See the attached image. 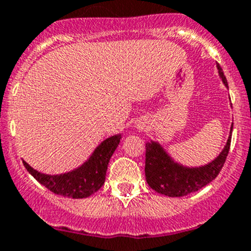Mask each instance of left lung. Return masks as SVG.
Wrapping results in <instances>:
<instances>
[{"label": "left lung", "instance_id": "left-lung-1", "mask_svg": "<svg viewBox=\"0 0 251 251\" xmlns=\"http://www.w3.org/2000/svg\"><path fill=\"white\" fill-rule=\"evenodd\" d=\"M219 75L227 87V81L220 65L216 64ZM232 126L230 128V134ZM231 137L219 156L211 162L199 168H186L177 164L169 156L166 151L157 142H148L145 153V176L149 186L152 190L170 198H180L200 190L213 181L223 169L229 153Z\"/></svg>", "mask_w": 251, "mask_h": 251}]
</instances>
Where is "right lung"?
I'll list each match as a JSON object with an SVG mask.
<instances>
[{
  "label": "right lung",
  "instance_id": "1",
  "mask_svg": "<svg viewBox=\"0 0 251 251\" xmlns=\"http://www.w3.org/2000/svg\"><path fill=\"white\" fill-rule=\"evenodd\" d=\"M120 139L121 134L106 139L80 168L61 175H46L38 173L26 161H24V165L27 171L50 191L65 198H87L101 189L105 182L107 165L120 142Z\"/></svg>",
  "mask_w": 251,
  "mask_h": 251
}]
</instances>
